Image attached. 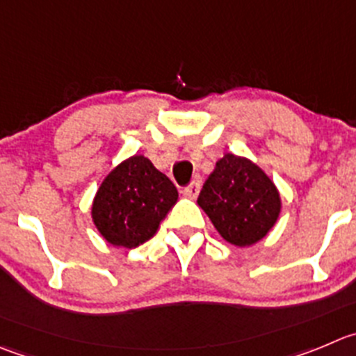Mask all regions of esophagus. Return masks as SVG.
Wrapping results in <instances>:
<instances>
[{"mask_svg":"<svg viewBox=\"0 0 356 356\" xmlns=\"http://www.w3.org/2000/svg\"><path fill=\"white\" fill-rule=\"evenodd\" d=\"M199 191H201V181L194 180L191 185H187V187L181 191V194L188 199H195L199 195Z\"/></svg>","mask_w":356,"mask_h":356,"instance_id":"esophagus-1","label":"esophagus"}]
</instances>
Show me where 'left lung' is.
<instances>
[{"label":"left lung","mask_w":356,"mask_h":356,"mask_svg":"<svg viewBox=\"0 0 356 356\" xmlns=\"http://www.w3.org/2000/svg\"><path fill=\"white\" fill-rule=\"evenodd\" d=\"M197 204L225 241L250 246L273 229L282 199L259 165L227 154L202 185Z\"/></svg>","instance_id":"8db88e82"}]
</instances>
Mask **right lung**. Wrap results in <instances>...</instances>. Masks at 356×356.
I'll return each mask as SVG.
<instances>
[{"instance_id": "1", "label": "right lung", "mask_w": 356, "mask_h": 356, "mask_svg": "<svg viewBox=\"0 0 356 356\" xmlns=\"http://www.w3.org/2000/svg\"><path fill=\"white\" fill-rule=\"evenodd\" d=\"M178 191L143 155L118 164L94 197L92 220L113 246L136 248L157 232Z\"/></svg>"}]
</instances>
